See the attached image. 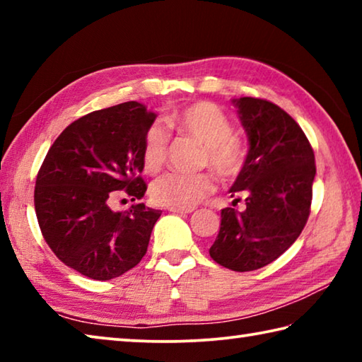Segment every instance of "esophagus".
<instances>
[{
  "label": "esophagus",
  "mask_w": 362,
  "mask_h": 362,
  "mask_svg": "<svg viewBox=\"0 0 362 362\" xmlns=\"http://www.w3.org/2000/svg\"><path fill=\"white\" fill-rule=\"evenodd\" d=\"M170 212H175V214H192L194 209L193 207H169Z\"/></svg>",
  "instance_id": "obj_1"
}]
</instances>
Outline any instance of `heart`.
Returning a JSON list of instances; mask_svg holds the SVG:
<instances>
[{"label":"heart","instance_id":"b5f03b06","mask_svg":"<svg viewBox=\"0 0 362 362\" xmlns=\"http://www.w3.org/2000/svg\"><path fill=\"white\" fill-rule=\"evenodd\" d=\"M169 124L203 145L201 163L218 175L235 177L246 161V148L233 137V124L212 102H194L169 118ZM169 134L155 122L145 131L142 140V164L148 174L161 170L168 159ZM216 189V180L207 173L164 174L151 183L150 196L156 204L169 207H193Z\"/></svg>","mask_w":362,"mask_h":362}]
</instances>
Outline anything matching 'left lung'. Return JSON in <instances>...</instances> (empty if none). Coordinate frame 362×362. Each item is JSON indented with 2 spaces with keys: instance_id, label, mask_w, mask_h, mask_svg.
I'll return each mask as SVG.
<instances>
[{
  "instance_id": "1",
  "label": "left lung",
  "mask_w": 362,
  "mask_h": 362,
  "mask_svg": "<svg viewBox=\"0 0 362 362\" xmlns=\"http://www.w3.org/2000/svg\"><path fill=\"white\" fill-rule=\"evenodd\" d=\"M233 103L249 151L230 193L247 194L246 211L222 209L209 254L233 272H252L276 260L302 233L313 198L315 153L302 127L283 108L254 97Z\"/></svg>"
}]
</instances>
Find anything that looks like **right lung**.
<instances>
[{
    "label": "right lung",
    "mask_w": 362,
    "mask_h": 362,
    "mask_svg": "<svg viewBox=\"0 0 362 362\" xmlns=\"http://www.w3.org/2000/svg\"><path fill=\"white\" fill-rule=\"evenodd\" d=\"M155 118L139 102L84 115L56 139L36 175L35 211L47 246L90 279L118 278L146 254L161 211L134 203L116 212L110 203L144 198L142 140Z\"/></svg>",
    "instance_id": "add662e5"
}]
</instances>
